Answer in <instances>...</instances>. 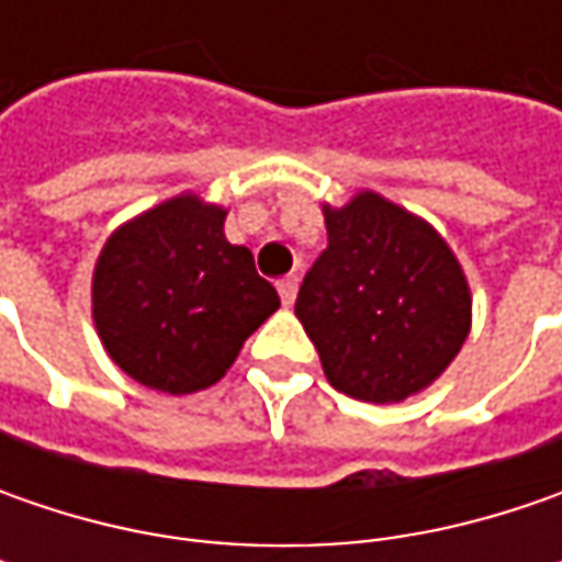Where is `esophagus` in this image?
Masks as SVG:
<instances>
[{
  "label": "esophagus",
  "instance_id": "obj_1",
  "mask_svg": "<svg viewBox=\"0 0 562 562\" xmlns=\"http://www.w3.org/2000/svg\"><path fill=\"white\" fill-rule=\"evenodd\" d=\"M296 291H300V278H296V274H288V278H281V281H278V293H281L284 306H293Z\"/></svg>",
  "mask_w": 562,
  "mask_h": 562
}]
</instances>
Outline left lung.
Instances as JSON below:
<instances>
[{
    "mask_svg": "<svg viewBox=\"0 0 562 562\" xmlns=\"http://www.w3.org/2000/svg\"><path fill=\"white\" fill-rule=\"evenodd\" d=\"M325 227L328 249L293 306L325 378L366 403L419 394L472 328L463 266L425 218L372 190L340 209L325 205Z\"/></svg>",
    "mask_w": 562,
    "mask_h": 562,
    "instance_id": "8db88e82",
    "label": "left lung"
}]
</instances>
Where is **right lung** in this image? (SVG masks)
Listing matches in <instances>:
<instances>
[{
    "label": "right lung",
    "mask_w": 562,
    "mask_h": 562,
    "mask_svg": "<svg viewBox=\"0 0 562 562\" xmlns=\"http://www.w3.org/2000/svg\"><path fill=\"white\" fill-rule=\"evenodd\" d=\"M225 209L181 193L105 240L93 322L121 372L162 394L215 384L281 300L252 252L225 237Z\"/></svg>",
    "instance_id": "add662e5"
}]
</instances>
